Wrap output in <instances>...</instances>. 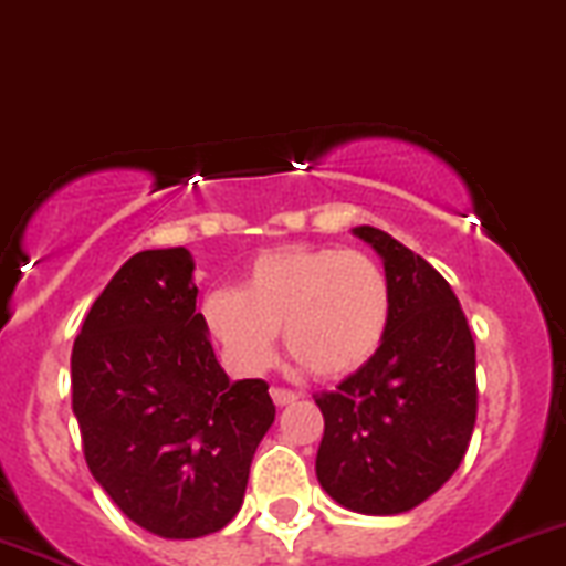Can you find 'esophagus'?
Listing matches in <instances>:
<instances>
[{
    "instance_id": "34e87169",
    "label": "esophagus",
    "mask_w": 566,
    "mask_h": 566,
    "mask_svg": "<svg viewBox=\"0 0 566 566\" xmlns=\"http://www.w3.org/2000/svg\"><path fill=\"white\" fill-rule=\"evenodd\" d=\"M271 397H273V402L279 405V408H284V405H293L295 399L301 397V394L298 391H290V389H282V386H273Z\"/></svg>"
}]
</instances>
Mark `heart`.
I'll use <instances>...</instances> for the list:
<instances>
[{"mask_svg": "<svg viewBox=\"0 0 566 566\" xmlns=\"http://www.w3.org/2000/svg\"><path fill=\"white\" fill-rule=\"evenodd\" d=\"M391 282L375 256L356 249L284 247L243 271L241 287L210 290L202 325L232 369L256 375L284 347L315 378H345L384 345Z\"/></svg>", "mask_w": 566, "mask_h": 566, "instance_id": "b5f03b06", "label": "heart"}]
</instances>
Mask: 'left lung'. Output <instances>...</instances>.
Listing matches in <instances>:
<instances>
[{
	"instance_id": "left-lung-1",
	"label": "left lung",
	"mask_w": 566,
	"mask_h": 566,
	"mask_svg": "<svg viewBox=\"0 0 566 566\" xmlns=\"http://www.w3.org/2000/svg\"><path fill=\"white\" fill-rule=\"evenodd\" d=\"M353 235L384 256L391 323L384 345L334 391L315 394L325 430L319 488L350 512L399 515L449 482L476 421V347L447 279L389 232Z\"/></svg>"
}]
</instances>
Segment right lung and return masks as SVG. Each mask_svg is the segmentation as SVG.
<instances>
[{
  "instance_id": "add662e5",
  "label": "right lung",
  "mask_w": 566,
  "mask_h": 566,
  "mask_svg": "<svg viewBox=\"0 0 566 566\" xmlns=\"http://www.w3.org/2000/svg\"><path fill=\"white\" fill-rule=\"evenodd\" d=\"M73 413L95 482L164 539L224 528L273 424L265 380L230 384L197 312L191 251L150 249L112 276L73 342Z\"/></svg>"
}]
</instances>
